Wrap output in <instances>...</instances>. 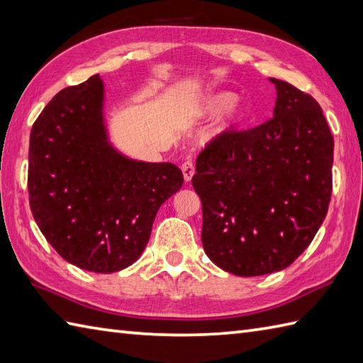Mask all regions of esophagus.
I'll return each mask as SVG.
<instances>
[{
  "label": "esophagus",
  "instance_id": "obj_1",
  "mask_svg": "<svg viewBox=\"0 0 363 363\" xmlns=\"http://www.w3.org/2000/svg\"><path fill=\"white\" fill-rule=\"evenodd\" d=\"M182 171H183V177H184V182H191L192 175H194V162L192 161H184L182 164Z\"/></svg>",
  "mask_w": 363,
  "mask_h": 363
}]
</instances>
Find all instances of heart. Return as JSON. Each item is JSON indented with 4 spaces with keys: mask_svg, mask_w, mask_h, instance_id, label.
<instances>
[{
    "mask_svg": "<svg viewBox=\"0 0 363 363\" xmlns=\"http://www.w3.org/2000/svg\"><path fill=\"white\" fill-rule=\"evenodd\" d=\"M236 101V95L232 92H211L208 95H203L202 99L196 101L192 106V114L199 119H208V117L218 116L223 113L225 108L232 106ZM235 125V111L233 108L225 111V114L213 125L210 131L206 133V139H218L225 136L230 133Z\"/></svg>",
    "mask_w": 363,
    "mask_h": 363,
    "instance_id": "b5f03b06",
    "label": "heart"
}]
</instances>
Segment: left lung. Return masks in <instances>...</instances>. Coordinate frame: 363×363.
Returning a JSON list of instances; mask_svg holds the SVG:
<instances>
[{
    "label": "left lung",
    "mask_w": 363,
    "mask_h": 363,
    "mask_svg": "<svg viewBox=\"0 0 363 363\" xmlns=\"http://www.w3.org/2000/svg\"><path fill=\"white\" fill-rule=\"evenodd\" d=\"M274 117L213 139L197 157L202 244L230 274L282 271L312 242L328 214L334 138L312 95L282 79Z\"/></svg>",
    "instance_id": "obj_1"
}]
</instances>
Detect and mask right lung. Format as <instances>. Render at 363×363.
<instances>
[{"instance_id": "obj_1", "label": "right lung", "mask_w": 363, "mask_h": 363, "mask_svg": "<svg viewBox=\"0 0 363 363\" xmlns=\"http://www.w3.org/2000/svg\"><path fill=\"white\" fill-rule=\"evenodd\" d=\"M99 75L57 92L33 125L28 191L33 216L64 260L117 272L149 242L160 206L183 184L172 162L125 157L109 143Z\"/></svg>"}]
</instances>
